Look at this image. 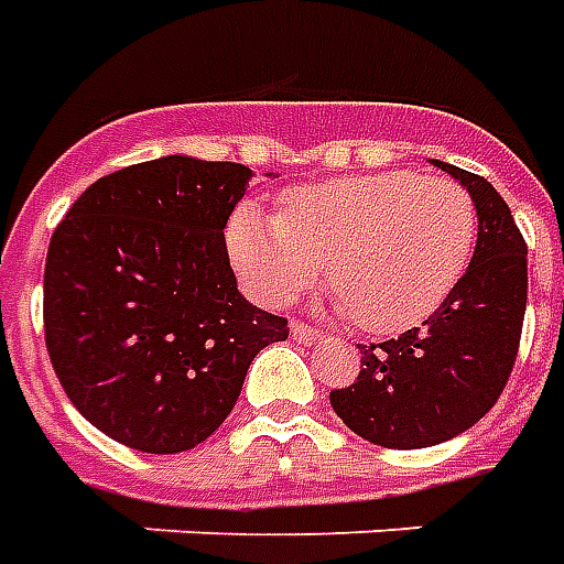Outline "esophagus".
Wrapping results in <instances>:
<instances>
[{"label": "esophagus", "instance_id": "obj_1", "mask_svg": "<svg viewBox=\"0 0 564 564\" xmlns=\"http://www.w3.org/2000/svg\"><path fill=\"white\" fill-rule=\"evenodd\" d=\"M291 337L301 339V343H315L322 334H318V327L306 325V322H297V318H294V322H291Z\"/></svg>", "mask_w": 564, "mask_h": 564}]
</instances>
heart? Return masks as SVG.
<instances>
[{
    "label": "heart",
    "instance_id": "1",
    "mask_svg": "<svg viewBox=\"0 0 564 564\" xmlns=\"http://www.w3.org/2000/svg\"><path fill=\"white\" fill-rule=\"evenodd\" d=\"M477 234L465 185L389 170L294 187L279 212L239 206L230 251L261 301H291L327 267V289L349 322L398 334L441 310L470 267Z\"/></svg>",
    "mask_w": 564,
    "mask_h": 564
}]
</instances>
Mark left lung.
<instances>
[{
    "instance_id": "left-lung-1",
    "label": "left lung",
    "mask_w": 564,
    "mask_h": 564,
    "mask_svg": "<svg viewBox=\"0 0 564 564\" xmlns=\"http://www.w3.org/2000/svg\"><path fill=\"white\" fill-rule=\"evenodd\" d=\"M470 191L480 215L477 249L455 291L422 327L358 346L352 386L330 391L349 429L389 449H422L477 425L501 398L522 337L529 261L505 197L482 175L441 163Z\"/></svg>"
}]
</instances>
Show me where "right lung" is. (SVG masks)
I'll return each instance as SVG.
<instances>
[{"label":"right lung","instance_id":"right-lung-1","mask_svg":"<svg viewBox=\"0 0 564 564\" xmlns=\"http://www.w3.org/2000/svg\"><path fill=\"white\" fill-rule=\"evenodd\" d=\"M242 163L161 158L72 203L45 261V346L75 410L111 441L185 453L218 429L289 318L237 291L225 225Z\"/></svg>","mask_w":564,"mask_h":564}]
</instances>
